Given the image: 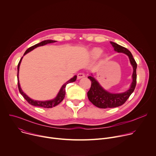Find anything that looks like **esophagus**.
<instances>
[{"label":"esophagus","mask_w":156,"mask_h":156,"mask_svg":"<svg viewBox=\"0 0 156 156\" xmlns=\"http://www.w3.org/2000/svg\"><path fill=\"white\" fill-rule=\"evenodd\" d=\"M85 77V75L84 73H80L78 74V76H77V78L79 80V79H81L82 78H84Z\"/></svg>","instance_id":"obj_1"}]
</instances>
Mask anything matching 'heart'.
<instances>
[{"instance_id":"obj_1","label":"heart","mask_w":156,"mask_h":156,"mask_svg":"<svg viewBox=\"0 0 156 156\" xmlns=\"http://www.w3.org/2000/svg\"><path fill=\"white\" fill-rule=\"evenodd\" d=\"M102 52V51L100 48H94L90 51V56L92 58H94V59L96 58L99 57V55L101 54Z\"/></svg>"}]
</instances>
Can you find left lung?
<instances>
[{
	"label": "left lung",
	"mask_w": 156,
	"mask_h": 156,
	"mask_svg": "<svg viewBox=\"0 0 156 156\" xmlns=\"http://www.w3.org/2000/svg\"><path fill=\"white\" fill-rule=\"evenodd\" d=\"M110 44L114 48L115 51L124 53L128 56L130 63L133 68L132 75L133 81L128 90L124 93L115 94L110 93L105 90L93 75L88 76L87 78L91 80V86L90 90L87 93V98L93 104L101 108H114L123 105L134 91L136 84L137 63L134 58L133 57L131 53L126 48L119 45L115 42H110Z\"/></svg>",
	"instance_id": "left-lung-1"
}]
</instances>
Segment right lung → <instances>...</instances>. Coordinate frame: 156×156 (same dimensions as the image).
Returning <instances> with one entry per match:
<instances>
[{
	"instance_id": "add662e5",
	"label": "right lung",
	"mask_w": 156,
	"mask_h": 156,
	"mask_svg": "<svg viewBox=\"0 0 156 156\" xmlns=\"http://www.w3.org/2000/svg\"><path fill=\"white\" fill-rule=\"evenodd\" d=\"M56 41H53V40H45L43 41L38 44H35L34 46H33L31 47H30V48H28L26 52H25L24 55L27 54V53L30 52V51H33L34 49L39 47V46H42L46 45L47 44H49V43H52V42H55ZM23 58V57H22L18 64V73H17V78H18V90L19 91L20 93V94L23 96V97L27 100V101L31 105H34V106H37V107H44V108H52L53 107H55L56 105H57L58 104H59L64 99L65 96V87L66 86V84L72 83V82H74L76 81V76H74L72 78H71L70 80H69L67 82H66L61 87L60 90L59 91L57 96H56V98L52 100H50V101H34L33 99H31V98H30L27 95H26L25 93H24L22 91V90L20 87V84L19 83V80H18V72H19V68H20V65L21 62V60Z\"/></svg>"
}]
</instances>
